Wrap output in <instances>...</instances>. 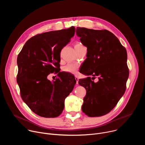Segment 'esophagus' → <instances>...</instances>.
<instances>
[{
  "mask_svg": "<svg viewBox=\"0 0 145 145\" xmlns=\"http://www.w3.org/2000/svg\"><path fill=\"white\" fill-rule=\"evenodd\" d=\"M75 80L76 81V84L78 85V78L77 76H75Z\"/></svg>",
  "mask_w": 145,
  "mask_h": 145,
  "instance_id": "obj_1",
  "label": "esophagus"
}]
</instances>
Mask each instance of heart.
<instances>
[{"instance_id": "obj_1", "label": "heart", "mask_w": 145, "mask_h": 145, "mask_svg": "<svg viewBox=\"0 0 145 145\" xmlns=\"http://www.w3.org/2000/svg\"><path fill=\"white\" fill-rule=\"evenodd\" d=\"M82 48H84L83 45L80 42H77L74 45V48L76 50H79ZM78 68V66L76 64H68L65 67H64L63 69L66 72H68L72 74H76L77 73Z\"/></svg>"}]
</instances>
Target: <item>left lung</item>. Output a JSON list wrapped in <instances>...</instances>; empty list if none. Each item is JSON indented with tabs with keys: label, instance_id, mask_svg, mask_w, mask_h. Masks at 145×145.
<instances>
[{
	"label": "left lung",
	"instance_id": "1",
	"mask_svg": "<svg viewBox=\"0 0 145 145\" xmlns=\"http://www.w3.org/2000/svg\"><path fill=\"white\" fill-rule=\"evenodd\" d=\"M76 32L87 48V58L80 72L88 77L78 80L87 91L82 111L89 117L101 116L116 106L125 92L129 75L127 51L108 30L77 27ZM96 76L95 83L91 80Z\"/></svg>",
	"mask_w": 145,
	"mask_h": 145
}]
</instances>
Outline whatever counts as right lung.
Segmentation results:
<instances>
[{
	"instance_id": "add662e5",
	"label": "right lung",
	"mask_w": 145,
	"mask_h": 145,
	"mask_svg": "<svg viewBox=\"0 0 145 145\" xmlns=\"http://www.w3.org/2000/svg\"><path fill=\"white\" fill-rule=\"evenodd\" d=\"M75 27L37 34L25 43L17 58L16 80L20 96L31 110L45 118L59 116L65 98L76 81L69 73L59 72L60 53L74 36ZM55 71L60 77L52 82L47 78Z\"/></svg>"
}]
</instances>
